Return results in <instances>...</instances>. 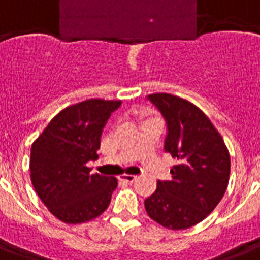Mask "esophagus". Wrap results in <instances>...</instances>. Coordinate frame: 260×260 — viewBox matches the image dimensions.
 Listing matches in <instances>:
<instances>
[{
	"mask_svg": "<svg viewBox=\"0 0 260 260\" xmlns=\"http://www.w3.org/2000/svg\"><path fill=\"white\" fill-rule=\"evenodd\" d=\"M136 179H138V177H136V175H121V177H120V181L129 182V183H134Z\"/></svg>",
	"mask_w": 260,
	"mask_h": 260,
	"instance_id": "1",
	"label": "esophagus"
}]
</instances>
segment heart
<instances>
[{"instance_id":"1","label":"heart","mask_w":260,"mask_h":260,"mask_svg":"<svg viewBox=\"0 0 260 260\" xmlns=\"http://www.w3.org/2000/svg\"><path fill=\"white\" fill-rule=\"evenodd\" d=\"M139 118H140V121L142 122L150 121V120H158V118H155L154 116H151L148 112H142V113L139 114Z\"/></svg>"}]
</instances>
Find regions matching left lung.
I'll return each mask as SVG.
<instances>
[{
	"mask_svg": "<svg viewBox=\"0 0 260 260\" xmlns=\"http://www.w3.org/2000/svg\"><path fill=\"white\" fill-rule=\"evenodd\" d=\"M167 125L165 151L177 160L171 181H158L146 198L148 216L169 230L201 222L221 201L230 181V152L200 108L167 93L150 94Z\"/></svg>",
	"mask_w": 260,
	"mask_h": 260,
	"instance_id": "8db88e82",
	"label": "left lung"
}]
</instances>
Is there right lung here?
I'll list each match as a JSON object with an SVG mask.
<instances>
[{"mask_svg": "<svg viewBox=\"0 0 260 260\" xmlns=\"http://www.w3.org/2000/svg\"><path fill=\"white\" fill-rule=\"evenodd\" d=\"M121 101L86 100L59 112L30 148V179L51 213L67 224L98 217L109 206L117 179L90 174L104 126Z\"/></svg>", "mask_w": 260, "mask_h": 260, "instance_id": "obj_1", "label": "right lung"}]
</instances>
